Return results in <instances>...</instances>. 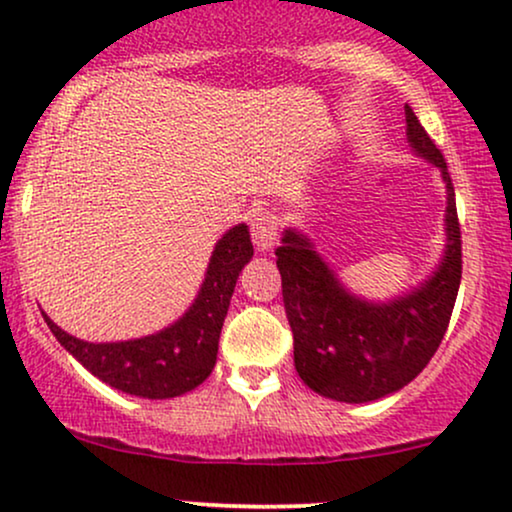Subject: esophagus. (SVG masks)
I'll return each mask as SVG.
<instances>
[{
  "mask_svg": "<svg viewBox=\"0 0 512 512\" xmlns=\"http://www.w3.org/2000/svg\"><path fill=\"white\" fill-rule=\"evenodd\" d=\"M277 225H280V220H277L275 213L270 211L254 213V218H251V237H254L256 249L261 251L273 249L277 244Z\"/></svg>",
  "mask_w": 512,
  "mask_h": 512,
  "instance_id": "34e87169",
  "label": "esophagus"
}]
</instances>
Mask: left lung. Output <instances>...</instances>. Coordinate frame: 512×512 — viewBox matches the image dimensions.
Returning a JSON list of instances; mask_svg holds the SVG:
<instances>
[{
	"label": "left lung",
	"mask_w": 512,
	"mask_h": 512,
	"mask_svg": "<svg viewBox=\"0 0 512 512\" xmlns=\"http://www.w3.org/2000/svg\"><path fill=\"white\" fill-rule=\"evenodd\" d=\"M406 125L413 149L441 168L449 192V246L425 287L389 304H368L344 292L306 237L287 230L275 249L296 372L313 391L334 401H375L415 380L437 353L456 304L463 275L456 192L444 154L408 104Z\"/></svg>",
	"instance_id": "left-lung-1"
}]
</instances>
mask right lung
<instances>
[{
	"label": "right lung",
	"mask_w": 512,
	"mask_h": 512,
	"mask_svg": "<svg viewBox=\"0 0 512 512\" xmlns=\"http://www.w3.org/2000/svg\"><path fill=\"white\" fill-rule=\"evenodd\" d=\"M251 256L254 244L246 225L232 227L213 249L206 280L192 308L168 330L144 339L90 344L66 334L42 315L63 349L73 353L94 377L142 399H173L199 387L211 375L239 270Z\"/></svg>",
	"instance_id": "obj_1"
}]
</instances>
